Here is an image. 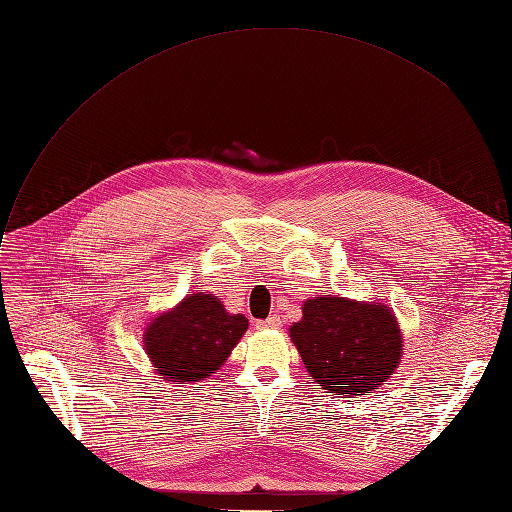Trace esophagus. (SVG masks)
<instances>
[{
  "mask_svg": "<svg viewBox=\"0 0 512 512\" xmlns=\"http://www.w3.org/2000/svg\"><path fill=\"white\" fill-rule=\"evenodd\" d=\"M279 326H281V320L277 315H271V317H267V320L258 322V328H279Z\"/></svg>",
  "mask_w": 512,
  "mask_h": 512,
  "instance_id": "34e87169",
  "label": "esophagus"
}]
</instances>
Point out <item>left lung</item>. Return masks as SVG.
I'll return each instance as SVG.
<instances>
[{
  "label": "left lung",
  "instance_id": "obj_1",
  "mask_svg": "<svg viewBox=\"0 0 512 512\" xmlns=\"http://www.w3.org/2000/svg\"><path fill=\"white\" fill-rule=\"evenodd\" d=\"M290 337L309 375L330 394L362 396L390 377L402 356L396 315L385 305L315 296Z\"/></svg>",
  "mask_w": 512,
  "mask_h": 512
}]
</instances>
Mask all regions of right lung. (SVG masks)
<instances>
[{"label":"right lung","instance_id":"obj_1","mask_svg":"<svg viewBox=\"0 0 512 512\" xmlns=\"http://www.w3.org/2000/svg\"><path fill=\"white\" fill-rule=\"evenodd\" d=\"M245 330V315H231L216 296L197 292L158 315L144 345L161 379L203 381L224 364Z\"/></svg>","mask_w":512,"mask_h":512}]
</instances>
